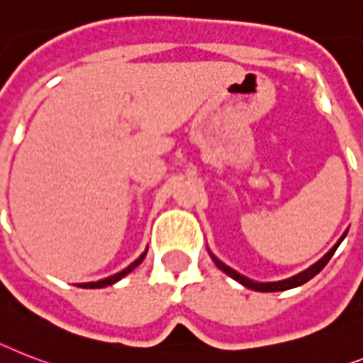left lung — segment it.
<instances>
[{
    "mask_svg": "<svg viewBox=\"0 0 363 363\" xmlns=\"http://www.w3.org/2000/svg\"><path fill=\"white\" fill-rule=\"evenodd\" d=\"M345 238V235L341 237V240ZM341 240L337 244H335L334 248L330 250L328 253H326L325 257L320 259V261H317V263L313 264V267H309L308 270H304V272H300L298 276H293V278H289V279H284V281H274V284H257V281H252V279L248 278H244V276H240L238 272H235L233 268L225 267V264L222 263V261H218L214 255H212V259H214V263L218 264V268H222L223 272L228 274V276H231L233 279H237L238 284H242L244 287H248V289H253V291H261V293H276V291H287V289H293V287H298V285H304L306 281H309V279L313 278V276H317V274L323 270V268L326 267V263L330 261V257L334 255V252L337 250V246L341 244Z\"/></svg>",
    "mask_w": 363,
    "mask_h": 363,
    "instance_id": "1",
    "label": "left lung"
}]
</instances>
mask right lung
Wrapping results in <instances>:
<instances>
[{
  "mask_svg": "<svg viewBox=\"0 0 363 363\" xmlns=\"http://www.w3.org/2000/svg\"><path fill=\"white\" fill-rule=\"evenodd\" d=\"M143 257H145V253H143V255H141L140 259H135L134 263H132L130 267H126L125 270H123V272L115 274V276H110V278H106V279H100V281H91V284H79V287H84V289H99V287H106V285L115 284V281H119V279L123 278V276H126V274H128V272H132V270H134V268L138 267V264H140L141 261H143Z\"/></svg>",
  "mask_w": 363,
  "mask_h": 363,
  "instance_id": "obj_1",
  "label": "right lung"
}]
</instances>
